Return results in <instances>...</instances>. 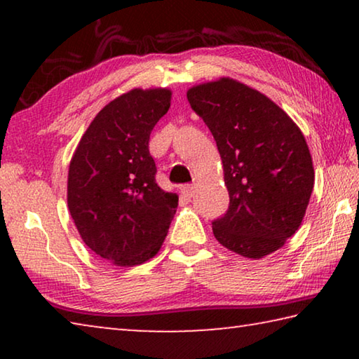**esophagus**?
Returning a JSON list of instances; mask_svg holds the SVG:
<instances>
[{"label":"esophagus","instance_id":"1","mask_svg":"<svg viewBox=\"0 0 359 359\" xmlns=\"http://www.w3.org/2000/svg\"><path fill=\"white\" fill-rule=\"evenodd\" d=\"M194 190H196V187H194V184L185 185L184 188H182V191H184V194H185L187 198H193L194 196Z\"/></svg>","mask_w":359,"mask_h":359}]
</instances>
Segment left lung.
I'll list each match as a JSON object with an SVG mask.
<instances>
[{"label": "left lung", "instance_id": "obj_1", "mask_svg": "<svg viewBox=\"0 0 359 359\" xmlns=\"http://www.w3.org/2000/svg\"><path fill=\"white\" fill-rule=\"evenodd\" d=\"M188 102L220 151L226 214L212 222L228 250L259 259L283 247L306 215L313 190L312 156L288 114L234 79L196 85Z\"/></svg>", "mask_w": 359, "mask_h": 359}]
</instances>
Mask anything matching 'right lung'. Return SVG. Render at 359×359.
I'll use <instances>...</instances> for the list:
<instances>
[{
	"label": "right lung",
	"instance_id": "1",
	"mask_svg": "<svg viewBox=\"0 0 359 359\" xmlns=\"http://www.w3.org/2000/svg\"><path fill=\"white\" fill-rule=\"evenodd\" d=\"M171 90L135 88L109 102L85 131L68 172V208L90 250L117 266L154 258L179 196L158 187L150 133Z\"/></svg>",
	"mask_w": 359,
	"mask_h": 359
}]
</instances>
